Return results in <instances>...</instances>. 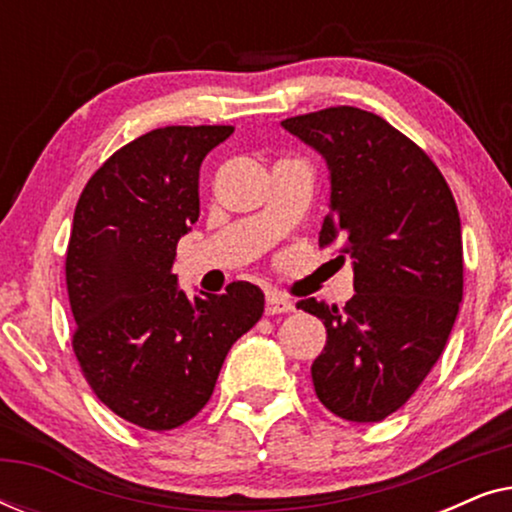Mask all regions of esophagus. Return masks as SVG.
<instances>
[{
    "label": "esophagus",
    "mask_w": 512,
    "mask_h": 512,
    "mask_svg": "<svg viewBox=\"0 0 512 512\" xmlns=\"http://www.w3.org/2000/svg\"><path fill=\"white\" fill-rule=\"evenodd\" d=\"M293 310H296V305L289 298H284L279 291L265 293V314H284Z\"/></svg>",
    "instance_id": "34e87169"
}]
</instances>
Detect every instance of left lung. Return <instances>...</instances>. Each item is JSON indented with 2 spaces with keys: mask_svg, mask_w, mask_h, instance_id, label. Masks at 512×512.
Here are the masks:
<instances>
[{
  "mask_svg": "<svg viewBox=\"0 0 512 512\" xmlns=\"http://www.w3.org/2000/svg\"><path fill=\"white\" fill-rule=\"evenodd\" d=\"M331 170V212L319 247L354 258L345 307L300 300L326 326L312 363L317 398L347 422L403 408L443 354L464 296L454 195L436 163L384 118L328 107L282 121Z\"/></svg>",
  "mask_w": 512,
  "mask_h": 512,
  "instance_id": "1",
  "label": "left lung"
}]
</instances>
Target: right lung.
Here are the masks:
<instances>
[{
  "label": "right lung",
  "instance_id": "obj_1",
  "mask_svg": "<svg viewBox=\"0 0 512 512\" xmlns=\"http://www.w3.org/2000/svg\"><path fill=\"white\" fill-rule=\"evenodd\" d=\"M233 125H167L125 144L76 202L65 277L72 349L95 396L125 422L170 431L205 408L228 349L263 314L233 282L188 298L172 263L200 216L198 179Z\"/></svg>",
  "mask_w": 512,
  "mask_h": 512
}]
</instances>
